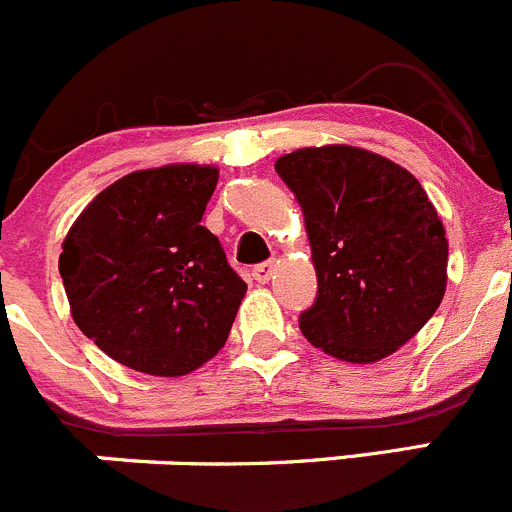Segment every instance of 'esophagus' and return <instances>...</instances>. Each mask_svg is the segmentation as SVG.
Instances as JSON below:
<instances>
[{
  "instance_id": "34e87169",
  "label": "esophagus",
  "mask_w": 512,
  "mask_h": 512,
  "mask_svg": "<svg viewBox=\"0 0 512 512\" xmlns=\"http://www.w3.org/2000/svg\"><path fill=\"white\" fill-rule=\"evenodd\" d=\"M273 276V261H263L254 266V278L258 283H268V278Z\"/></svg>"
}]
</instances>
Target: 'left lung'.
<instances>
[{
    "label": "left lung",
    "mask_w": 512,
    "mask_h": 512,
    "mask_svg": "<svg viewBox=\"0 0 512 512\" xmlns=\"http://www.w3.org/2000/svg\"><path fill=\"white\" fill-rule=\"evenodd\" d=\"M276 171L301 204L318 278L303 336L351 363L398 351L445 293L448 241L426 189L356 146L298 149Z\"/></svg>",
    "instance_id": "8db88e82"
}]
</instances>
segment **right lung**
Here are the masks:
<instances>
[{"label":"right lung","mask_w":512,"mask_h":512,"mask_svg":"<svg viewBox=\"0 0 512 512\" xmlns=\"http://www.w3.org/2000/svg\"><path fill=\"white\" fill-rule=\"evenodd\" d=\"M214 166L134 171L82 211L59 256L77 326L109 358L184 376L224 348L246 283L201 226Z\"/></svg>","instance_id":"obj_1"}]
</instances>
